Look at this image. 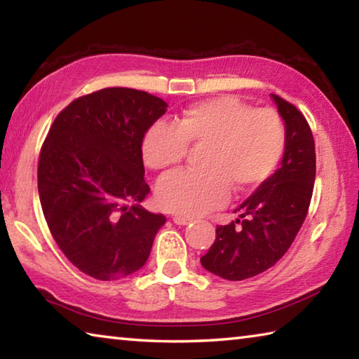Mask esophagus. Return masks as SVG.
<instances>
[{
    "instance_id": "obj_1",
    "label": "esophagus",
    "mask_w": 359,
    "mask_h": 359,
    "mask_svg": "<svg viewBox=\"0 0 359 359\" xmlns=\"http://www.w3.org/2000/svg\"><path fill=\"white\" fill-rule=\"evenodd\" d=\"M172 222H174L175 224H190V223H193L194 220H193V218H190V217L174 215V217H172Z\"/></svg>"
}]
</instances>
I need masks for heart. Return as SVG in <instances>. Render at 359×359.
I'll use <instances>...</instances> for the list:
<instances>
[{"instance_id":"1","label":"heart","mask_w":359,"mask_h":359,"mask_svg":"<svg viewBox=\"0 0 359 359\" xmlns=\"http://www.w3.org/2000/svg\"><path fill=\"white\" fill-rule=\"evenodd\" d=\"M204 147L199 171L175 172L156 188L158 204L172 214L203 215L236 193L257 190L276 172L287 131L274 109L255 107L236 96H217L187 107L174 125L158 120L144 133L141 154L154 171H171Z\"/></svg>"}]
</instances>
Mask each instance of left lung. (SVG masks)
I'll return each mask as SVG.
<instances>
[{
  "instance_id": "8db88e82",
  "label": "left lung",
  "mask_w": 359,
  "mask_h": 359,
  "mask_svg": "<svg viewBox=\"0 0 359 359\" xmlns=\"http://www.w3.org/2000/svg\"><path fill=\"white\" fill-rule=\"evenodd\" d=\"M287 131L282 166L239 205L241 220L218 224L215 241L201 258L212 274L245 280L274 266L293 244L306 220L315 182V141L297 107L272 95Z\"/></svg>"
}]
</instances>
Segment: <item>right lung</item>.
<instances>
[{"instance_id": "add662e5", "label": "right lung", "mask_w": 359, "mask_h": 359, "mask_svg": "<svg viewBox=\"0 0 359 359\" xmlns=\"http://www.w3.org/2000/svg\"><path fill=\"white\" fill-rule=\"evenodd\" d=\"M158 96L111 87L57 115L41 147L38 191L47 226L79 271L118 280L145 264L166 217L141 204L144 133L166 112Z\"/></svg>"}]
</instances>
